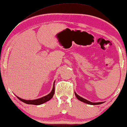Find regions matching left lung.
Returning <instances> with one entry per match:
<instances>
[{"label":"left lung","mask_w":127,"mask_h":127,"mask_svg":"<svg viewBox=\"0 0 127 127\" xmlns=\"http://www.w3.org/2000/svg\"><path fill=\"white\" fill-rule=\"evenodd\" d=\"M74 94H75V95L76 96V98H77L78 100H80V101L82 102H84V103H87L88 104H91V105H96V104H102V103H104V102H92L90 101H89V100L84 99V98L81 97V96H79L77 93H76L75 92H74Z\"/></svg>","instance_id":"obj_1"}]
</instances>
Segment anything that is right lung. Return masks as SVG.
<instances>
[{"mask_svg":"<svg viewBox=\"0 0 127 127\" xmlns=\"http://www.w3.org/2000/svg\"><path fill=\"white\" fill-rule=\"evenodd\" d=\"M54 93H55V81L54 82L53 85V89H52L51 92L49 94H47V95L45 96H43V97L38 98V99H34V100H26L22 99V98H20L19 96H16L17 98L20 99L21 101L24 102L25 103L29 104H34V105H40V104H42L45 102L49 101L53 98V96L54 94Z\"/></svg>","mask_w":127,"mask_h":127,"instance_id":"1","label":"right lung"}]
</instances>
